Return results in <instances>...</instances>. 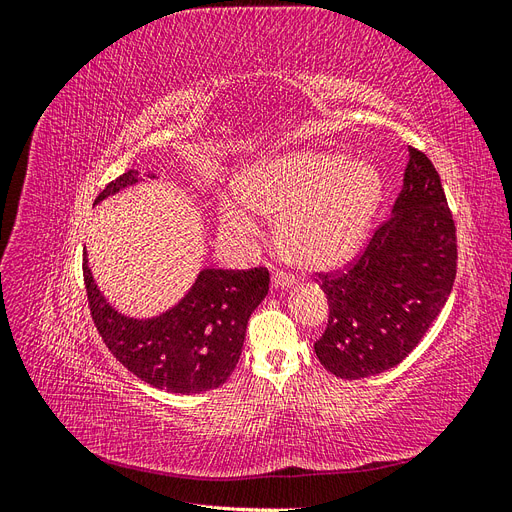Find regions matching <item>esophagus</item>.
<instances>
[{"label":"esophagus","mask_w":512,"mask_h":512,"mask_svg":"<svg viewBox=\"0 0 512 512\" xmlns=\"http://www.w3.org/2000/svg\"><path fill=\"white\" fill-rule=\"evenodd\" d=\"M271 284L275 288H290V286H294V277L290 273H284V271H275L273 277H271Z\"/></svg>","instance_id":"34e87169"}]
</instances>
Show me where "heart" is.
Returning a JSON list of instances; mask_svg holds the SVG:
<instances>
[{
	"instance_id": "obj_1",
	"label": "heart",
	"mask_w": 512,
	"mask_h": 512,
	"mask_svg": "<svg viewBox=\"0 0 512 512\" xmlns=\"http://www.w3.org/2000/svg\"><path fill=\"white\" fill-rule=\"evenodd\" d=\"M243 198H222L220 228L239 243L260 230L258 213L281 215L286 254L309 269L344 265L361 250L380 200L382 179L369 164L339 151H301L252 166Z\"/></svg>"
}]
</instances>
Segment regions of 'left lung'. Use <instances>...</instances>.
Wrapping results in <instances>:
<instances>
[{
  "label": "left lung",
  "mask_w": 512,
  "mask_h": 512,
  "mask_svg": "<svg viewBox=\"0 0 512 512\" xmlns=\"http://www.w3.org/2000/svg\"><path fill=\"white\" fill-rule=\"evenodd\" d=\"M410 160L391 218L365 252L337 273H318L329 324L314 344L333 376L359 380L399 365L438 318L457 275V235L438 170Z\"/></svg>",
  "instance_id": "left-lung-1"
}]
</instances>
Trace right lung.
Here are the masks:
<instances>
[{
  "instance_id": "right-lung-1",
  "label": "right lung",
  "mask_w": 512,
  "mask_h": 512,
  "mask_svg": "<svg viewBox=\"0 0 512 512\" xmlns=\"http://www.w3.org/2000/svg\"><path fill=\"white\" fill-rule=\"evenodd\" d=\"M138 181H143L138 170H128L106 185L96 205ZM83 277L91 318L115 359L153 389L177 395L218 389L230 378L243 350L247 320L269 292L265 267L203 269L175 307L143 320L108 305L91 275L87 252Z\"/></svg>"
}]
</instances>
